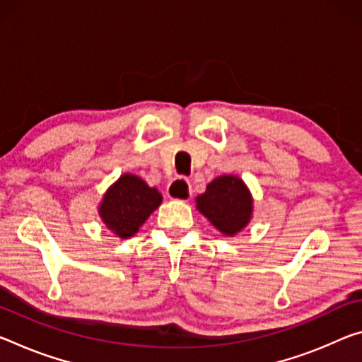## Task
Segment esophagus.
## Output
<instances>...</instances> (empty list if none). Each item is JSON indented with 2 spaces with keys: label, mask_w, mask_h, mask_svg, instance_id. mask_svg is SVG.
<instances>
[{
  "label": "esophagus",
  "mask_w": 362,
  "mask_h": 362,
  "mask_svg": "<svg viewBox=\"0 0 362 362\" xmlns=\"http://www.w3.org/2000/svg\"><path fill=\"white\" fill-rule=\"evenodd\" d=\"M168 197L174 199H182V202H188L192 198V185L190 182L185 179H177L169 185Z\"/></svg>",
  "instance_id": "obj_1"
}]
</instances>
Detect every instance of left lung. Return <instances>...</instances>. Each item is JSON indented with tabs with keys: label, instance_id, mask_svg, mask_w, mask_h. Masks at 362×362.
I'll list each match as a JSON object with an SVG mask.
<instances>
[{
	"label": "left lung",
	"instance_id": "1",
	"mask_svg": "<svg viewBox=\"0 0 362 362\" xmlns=\"http://www.w3.org/2000/svg\"><path fill=\"white\" fill-rule=\"evenodd\" d=\"M197 208L217 230L233 237L250 223L253 198L240 177L221 175L197 198Z\"/></svg>",
	"mask_w": 362,
	"mask_h": 362
}]
</instances>
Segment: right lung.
Listing matches in <instances>:
<instances>
[{
	"label": "right lung",
	"instance_id": "obj_1",
	"mask_svg": "<svg viewBox=\"0 0 362 362\" xmlns=\"http://www.w3.org/2000/svg\"><path fill=\"white\" fill-rule=\"evenodd\" d=\"M163 203L160 193L134 174H124L103 197L100 217L119 238H129L140 230L153 211Z\"/></svg>",
	"mask_w": 362,
	"mask_h": 362
}]
</instances>
